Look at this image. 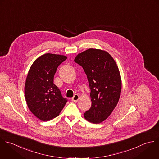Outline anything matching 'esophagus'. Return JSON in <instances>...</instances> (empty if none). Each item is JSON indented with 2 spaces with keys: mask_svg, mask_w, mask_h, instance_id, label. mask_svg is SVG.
Wrapping results in <instances>:
<instances>
[{
  "mask_svg": "<svg viewBox=\"0 0 159 159\" xmlns=\"http://www.w3.org/2000/svg\"><path fill=\"white\" fill-rule=\"evenodd\" d=\"M79 98H80L79 95H77V94H75V95H74V97L72 98V100L73 102H77V101L79 100Z\"/></svg>",
  "mask_w": 159,
  "mask_h": 159,
  "instance_id": "esophagus-1",
  "label": "esophagus"
}]
</instances>
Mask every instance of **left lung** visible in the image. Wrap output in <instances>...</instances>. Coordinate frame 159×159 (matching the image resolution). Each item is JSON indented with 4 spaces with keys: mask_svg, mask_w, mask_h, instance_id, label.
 <instances>
[{
    "mask_svg": "<svg viewBox=\"0 0 159 159\" xmlns=\"http://www.w3.org/2000/svg\"><path fill=\"white\" fill-rule=\"evenodd\" d=\"M74 61L83 67L90 89L92 106L84 118L100 123L111 115L119 101L121 79L118 67L108 52L93 48L79 54Z\"/></svg>",
    "mask_w": 159,
    "mask_h": 159,
    "instance_id": "left-lung-1",
    "label": "left lung"
}]
</instances>
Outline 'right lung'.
Returning a JSON list of instances; mask_svg holds the SVG:
<instances>
[{
  "instance_id": "1",
  "label": "right lung",
  "mask_w": 159,
  "mask_h": 159,
  "mask_svg": "<svg viewBox=\"0 0 159 159\" xmlns=\"http://www.w3.org/2000/svg\"><path fill=\"white\" fill-rule=\"evenodd\" d=\"M66 59L63 55L46 53L37 58L28 71L25 100L30 111L43 121L59 116L67 102L53 83L57 68Z\"/></svg>"
}]
</instances>
